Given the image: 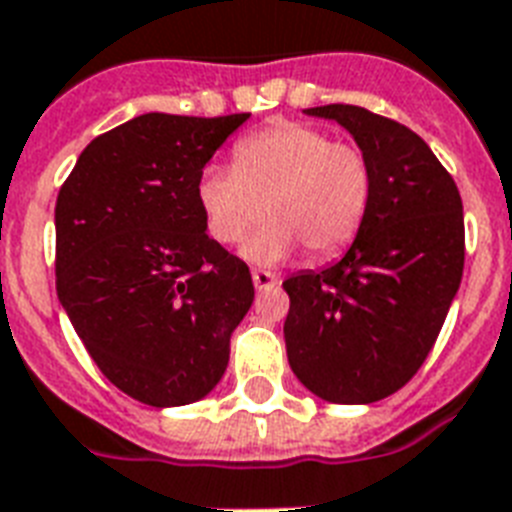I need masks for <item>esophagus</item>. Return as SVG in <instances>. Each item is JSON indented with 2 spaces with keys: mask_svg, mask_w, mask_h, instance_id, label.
I'll list each match as a JSON object with an SVG mask.
<instances>
[{
  "mask_svg": "<svg viewBox=\"0 0 512 512\" xmlns=\"http://www.w3.org/2000/svg\"><path fill=\"white\" fill-rule=\"evenodd\" d=\"M251 277L256 290H269V288H275L277 282H280V277H277L275 272H267V269H253Z\"/></svg>",
  "mask_w": 512,
  "mask_h": 512,
  "instance_id": "1",
  "label": "esophagus"
}]
</instances>
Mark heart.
Here are the masks:
<instances>
[{"mask_svg":"<svg viewBox=\"0 0 512 512\" xmlns=\"http://www.w3.org/2000/svg\"><path fill=\"white\" fill-rule=\"evenodd\" d=\"M372 198V166L354 145L322 129L280 124L235 145V169L208 166L198 179V203L216 243H245V259L277 264L306 248L327 259L357 237Z\"/></svg>","mask_w":512,"mask_h":512,"instance_id":"b5f03b06","label":"heart"}]
</instances>
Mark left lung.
Masks as SVG:
<instances>
[{
  "label": "left lung",
  "instance_id": "1",
  "mask_svg": "<svg viewBox=\"0 0 512 512\" xmlns=\"http://www.w3.org/2000/svg\"><path fill=\"white\" fill-rule=\"evenodd\" d=\"M333 118L372 166V198L341 261L282 282L290 370L333 404H370L410 383L447 320L465 264L463 200L418 134L357 105Z\"/></svg>",
  "mask_w": 512,
  "mask_h": 512
}]
</instances>
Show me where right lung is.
I'll list each match as a JSON object with an SVG mask.
<instances>
[{"mask_svg":"<svg viewBox=\"0 0 512 512\" xmlns=\"http://www.w3.org/2000/svg\"><path fill=\"white\" fill-rule=\"evenodd\" d=\"M245 118H132L84 147L57 195V298L102 375L150 407L203 399L253 304L248 264L206 235L198 203Z\"/></svg>","mask_w":512,"mask_h":512,"instance_id":"obj_1","label":"right lung"}]
</instances>
